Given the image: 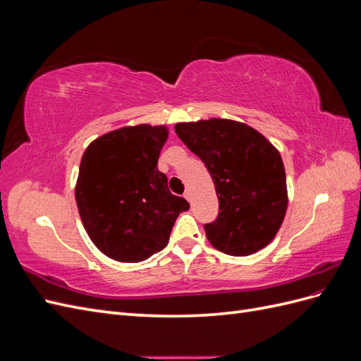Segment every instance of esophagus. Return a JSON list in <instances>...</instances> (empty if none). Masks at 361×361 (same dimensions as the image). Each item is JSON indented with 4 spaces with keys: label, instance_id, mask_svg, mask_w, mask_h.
Returning <instances> with one entry per match:
<instances>
[{
    "label": "esophagus",
    "instance_id": "esophagus-1",
    "mask_svg": "<svg viewBox=\"0 0 361 361\" xmlns=\"http://www.w3.org/2000/svg\"><path fill=\"white\" fill-rule=\"evenodd\" d=\"M183 197H185V199H187L188 202L191 200V190H190V188H187V190H185V192H183Z\"/></svg>",
    "mask_w": 361,
    "mask_h": 361
}]
</instances>
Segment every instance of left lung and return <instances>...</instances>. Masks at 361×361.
I'll list each match as a JSON object with an SVG mask.
<instances>
[{"mask_svg": "<svg viewBox=\"0 0 361 361\" xmlns=\"http://www.w3.org/2000/svg\"><path fill=\"white\" fill-rule=\"evenodd\" d=\"M178 137L209 171L218 197L209 243L228 256H248L268 245L288 207L286 173L279 150L244 123L226 118L178 123Z\"/></svg>", "mask_w": 361, "mask_h": 361, "instance_id": "left-lung-1", "label": "left lung"}]
</instances>
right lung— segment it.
Masks as SVG:
<instances>
[{
    "mask_svg": "<svg viewBox=\"0 0 361 361\" xmlns=\"http://www.w3.org/2000/svg\"><path fill=\"white\" fill-rule=\"evenodd\" d=\"M166 126H126L85 149L75 197L93 244L118 262H141L167 245L190 203L170 192L158 170Z\"/></svg>",
    "mask_w": 361,
    "mask_h": 361,
    "instance_id": "right-lung-1",
    "label": "right lung"
}]
</instances>
